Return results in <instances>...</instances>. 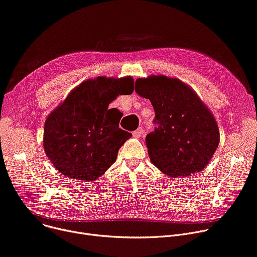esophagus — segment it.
I'll return each mask as SVG.
<instances>
[{"mask_svg":"<svg viewBox=\"0 0 257 257\" xmlns=\"http://www.w3.org/2000/svg\"><path fill=\"white\" fill-rule=\"evenodd\" d=\"M143 133H144V130H143V128L141 127V128H139L138 130H135L132 134H133L134 138H141V136L143 135Z\"/></svg>","mask_w":257,"mask_h":257,"instance_id":"esophagus-1","label":"esophagus"}]
</instances>
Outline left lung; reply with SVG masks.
Segmentation results:
<instances>
[{
	"mask_svg": "<svg viewBox=\"0 0 257 257\" xmlns=\"http://www.w3.org/2000/svg\"><path fill=\"white\" fill-rule=\"evenodd\" d=\"M135 92L149 99L155 110V130L146 138L152 163L177 178L201 172L219 145L212 112L195 92L177 78L152 75L138 78Z\"/></svg>",
	"mask_w": 257,
	"mask_h": 257,
	"instance_id": "obj_1",
	"label": "left lung"
}]
</instances>
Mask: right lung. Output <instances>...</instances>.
<instances>
[{
    "mask_svg": "<svg viewBox=\"0 0 257 257\" xmlns=\"http://www.w3.org/2000/svg\"><path fill=\"white\" fill-rule=\"evenodd\" d=\"M131 76L88 79L75 88L45 121L43 147L61 174L94 181L115 162L117 152L131 138L118 128L122 112L108 105L118 95L134 90Z\"/></svg>",
    "mask_w": 257,
    "mask_h": 257,
    "instance_id": "add662e5",
    "label": "right lung"
}]
</instances>
